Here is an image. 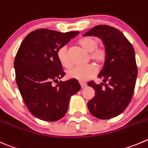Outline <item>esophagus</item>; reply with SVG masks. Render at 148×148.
<instances>
[{"label":"esophagus","mask_w":148,"mask_h":148,"mask_svg":"<svg viewBox=\"0 0 148 148\" xmlns=\"http://www.w3.org/2000/svg\"><path fill=\"white\" fill-rule=\"evenodd\" d=\"M80 86H81V88L83 89L85 87H87V84L85 82H80Z\"/></svg>","instance_id":"1"}]
</instances>
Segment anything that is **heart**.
<instances>
[{
  "label": "heart",
  "instance_id": "heart-1",
  "mask_svg": "<svg viewBox=\"0 0 148 148\" xmlns=\"http://www.w3.org/2000/svg\"><path fill=\"white\" fill-rule=\"evenodd\" d=\"M98 39L92 36H84L77 40V44L87 52L90 53L89 58L97 65H102L107 56L106 50L104 47L98 46ZM57 58L60 64L66 69L72 66V62L68 54L66 46H62L57 51ZM96 74V69L92 65H87L82 67H75L68 71L67 76L70 79L78 81L86 82Z\"/></svg>",
  "mask_w": 148,
  "mask_h": 148
}]
</instances>
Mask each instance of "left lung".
Instances as JSON below:
<instances>
[{"mask_svg": "<svg viewBox=\"0 0 148 148\" xmlns=\"http://www.w3.org/2000/svg\"><path fill=\"white\" fill-rule=\"evenodd\" d=\"M92 35L102 40L107 56L98 75L104 84L93 81L87 84L95 91L87 107L93 116L108 119L121 114L131 101L137 76L135 53L132 45L118 29L97 25L84 34Z\"/></svg>", "mask_w": 148, "mask_h": 148, "instance_id": "obj_1", "label": "left lung"}]
</instances>
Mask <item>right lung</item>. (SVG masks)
Here are the masks:
<instances>
[{
	"label": "right lung",
	"instance_id": "right-lung-1",
	"mask_svg": "<svg viewBox=\"0 0 148 148\" xmlns=\"http://www.w3.org/2000/svg\"><path fill=\"white\" fill-rule=\"evenodd\" d=\"M79 33L39 29L26 36L17 51L16 82L28 110L39 119L56 121L62 119L71 96L81 88L74 79L53 86L65 75L57 51Z\"/></svg>",
	"mask_w": 148,
	"mask_h": 148
}]
</instances>
